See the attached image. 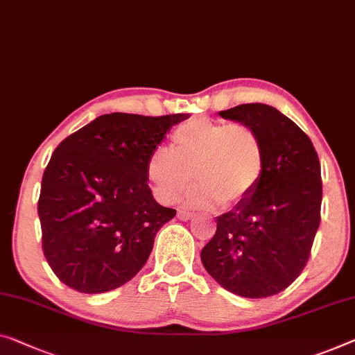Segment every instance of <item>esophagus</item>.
Returning a JSON list of instances; mask_svg holds the SVG:
<instances>
[{"label": "esophagus", "instance_id": "34e87169", "mask_svg": "<svg viewBox=\"0 0 355 355\" xmlns=\"http://www.w3.org/2000/svg\"><path fill=\"white\" fill-rule=\"evenodd\" d=\"M177 216H178V220H182V221H188V220H191V218H193V214H189V211H184V210H178Z\"/></svg>", "mask_w": 355, "mask_h": 355}]
</instances>
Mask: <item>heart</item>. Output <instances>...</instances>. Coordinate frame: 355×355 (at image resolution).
Returning <instances> with one entry per match:
<instances>
[{
  "label": "heart",
  "mask_w": 355,
  "mask_h": 355,
  "mask_svg": "<svg viewBox=\"0 0 355 355\" xmlns=\"http://www.w3.org/2000/svg\"><path fill=\"white\" fill-rule=\"evenodd\" d=\"M266 168L261 137L242 123L193 118L177 127L171 150L157 148L146 161L145 175L161 204H175L196 180L187 202L211 209L226 202L241 207L257 193Z\"/></svg>",
  "instance_id": "obj_1"
}]
</instances>
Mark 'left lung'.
<instances>
[{
	"label": "left lung",
	"mask_w": 355,
	"mask_h": 355,
	"mask_svg": "<svg viewBox=\"0 0 355 355\" xmlns=\"http://www.w3.org/2000/svg\"><path fill=\"white\" fill-rule=\"evenodd\" d=\"M220 116L258 132L266 168L247 204L216 216L200 260L228 292L266 298L287 288L309 260L320 223L319 156L309 137L269 105H237Z\"/></svg>",
	"instance_id": "obj_1"
}]
</instances>
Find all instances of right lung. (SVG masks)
I'll list each match as a JSON object with an SVG mask.
<instances>
[{"mask_svg":"<svg viewBox=\"0 0 355 355\" xmlns=\"http://www.w3.org/2000/svg\"><path fill=\"white\" fill-rule=\"evenodd\" d=\"M188 116L103 114L55 148L42 175L38 215L42 252L63 284L105 293L144 268L156 232L177 215L153 198L146 161Z\"/></svg>","mask_w":355,"mask_h":355,"instance_id":"right-lung-1","label":"right lung"}]
</instances>
